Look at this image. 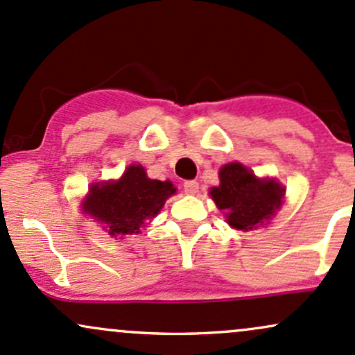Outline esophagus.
I'll return each instance as SVG.
<instances>
[{
  "label": "esophagus",
  "instance_id": "obj_1",
  "mask_svg": "<svg viewBox=\"0 0 355 355\" xmlns=\"http://www.w3.org/2000/svg\"><path fill=\"white\" fill-rule=\"evenodd\" d=\"M182 188H184V193L186 194H196L199 191V182L196 181H186L184 184H182Z\"/></svg>",
  "mask_w": 355,
  "mask_h": 355
}]
</instances>
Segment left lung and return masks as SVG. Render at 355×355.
<instances>
[{"mask_svg": "<svg viewBox=\"0 0 355 355\" xmlns=\"http://www.w3.org/2000/svg\"><path fill=\"white\" fill-rule=\"evenodd\" d=\"M209 196L231 228L248 231L272 220L284 205L285 189L275 179H260L240 162H230L220 169V186L211 188Z\"/></svg>", "mask_w": 355, "mask_h": 355, "instance_id": "left-lung-1", "label": "left lung"}]
</instances>
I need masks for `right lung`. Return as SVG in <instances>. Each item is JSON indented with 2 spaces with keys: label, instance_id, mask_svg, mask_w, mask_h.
Here are the masks:
<instances>
[{
  "label": "right lung",
  "instance_id": "1",
  "mask_svg": "<svg viewBox=\"0 0 355 355\" xmlns=\"http://www.w3.org/2000/svg\"><path fill=\"white\" fill-rule=\"evenodd\" d=\"M174 193L173 182L149 179L144 167L132 164L117 181L92 184L82 209L103 225L102 228L109 231L110 236L137 234Z\"/></svg>",
  "mask_w": 355,
  "mask_h": 355
}]
</instances>
